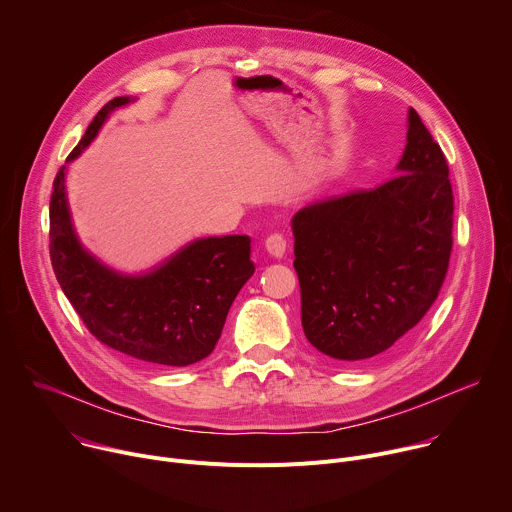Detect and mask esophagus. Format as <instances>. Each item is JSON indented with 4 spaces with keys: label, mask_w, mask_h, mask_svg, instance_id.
Wrapping results in <instances>:
<instances>
[{
    "label": "esophagus",
    "mask_w": 512,
    "mask_h": 512,
    "mask_svg": "<svg viewBox=\"0 0 512 512\" xmlns=\"http://www.w3.org/2000/svg\"><path fill=\"white\" fill-rule=\"evenodd\" d=\"M285 247H287V241H285L283 235H279V233H273V235H269V237L265 239V249H267V253H269L271 257L281 259V257L285 255Z\"/></svg>",
    "instance_id": "obj_1"
}]
</instances>
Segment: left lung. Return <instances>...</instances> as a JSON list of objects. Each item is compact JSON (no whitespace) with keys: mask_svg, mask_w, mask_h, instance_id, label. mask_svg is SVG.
<instances>
[{"mask_svg":"<svg viewBox=\"0 0 512 512\" xmlns=\"http://www.w3.org/2000/svg\"><path fill=\"white\" fill-rule=\"evenodd\" d=\"M395 174L291 218L304 334L338 362L369 360L401 340L431 308L448 271L450 170L415 109Z\"/></svg>","mask_w":512,"mask_h":512,"instance_id":"obj_1","label":"left lung"}]
</instances>
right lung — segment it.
Instances as JSON below:
<instances>
[{"mask_svg": "<svg viewBox=\"0 0 512 512\" xmlns=\"http://www.w3.org/2000/svg\"><path fill=\"white\" fill-rule=\"evenodd\" d=\"M131 101H109L66 164L89 148L115 109ZM66 164L54 178L50 198V261L64 296L89 332L113 350L160 367H188L206 358L221 338L241 287L255 273L251 239H194L150 271H115L77 237L66 200Z\"/></svg>", "mask_w": 512, "mask_h": 512, "instance_id": "add662e5", "label": "right lung"}]
</instances>
